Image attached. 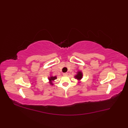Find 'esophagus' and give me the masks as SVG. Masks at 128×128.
<instances>
[{
	"mask_svg": "<svg viewBox=\"0 0 128 128\" xmlns=\"http://www.w3.org/2000/svg\"><path fill=\"white\" fill-rule=\"evenodd\" d=\"M64 76H67L68 75V73L67 72H64L63 74Z\"/></svg>",
	"mask_w": 128,
	"mask_h": 128,
	"instance_id": "esophagus-1",
	"label": "esophagus"
}]
</instances>
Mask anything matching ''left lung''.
<instances>
[{
	"label": "left lung",
	"instance_id": "1",
	"mask_svg": "<svg viewBox=\"0 0 128 128\" xmlns=\"http://www.w3.org/2000/svg\"><path fill=\"white\" fill-rule=\"evenodd\" d=\"M83 72L81 70H78L76 74L74 76V78L78 80V83H80L81 82V80L83 78Z\"/></svg>",
	"mask_w": 128,
	"mask_h": 128
}]
</instances>
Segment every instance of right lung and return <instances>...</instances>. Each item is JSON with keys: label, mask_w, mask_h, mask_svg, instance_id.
<instances>
[{"label": "right lung", "mask_w": 128, "mask_h": 128, "mask_svg": "<svg viewBox=\"0 0 128 128\" xmlns=\"http://www.w3.org/2000/svg\"><path fill=\"white\" fill-rule=\"evenodd\" d=\"M57 78V77L56 76H52L51 75L49 77H48V79L49 80V83L50 84V85H51V86H53L54 84H53V82H54V80Z\"/></svg>", "instance_id": "add662e5"}]
</instances>
